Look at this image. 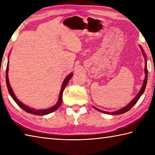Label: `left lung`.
Returning <instances> with one entry per match:
<instances>
[{"label": "left lung", "mask_w": 155, "mask_h": 155, "mask_svg": "<svg viewBox=\"0 0 155 155\" xmlns=\"http://www.w3.org/2000/svg\"><path fill=\"white\" fill-rule=\"evenodd\" d=\"M139 45V47H140V50H141L142 52V54H143V56H144V59H145V73H146L147 75H146V77H145V79L144 81L143 84H142V87L141 88L140 91L138 93V95L136 97L134 98V99L133 100L132 102H130L128 105L126 106L125 107H124L123 109H122V110H118V111H117L116 112H114V113H113L114 114H117V115L122 114L125 113V112H126V111H129L130 109H131L133 107V106H134L136 104V102L138 101V99H140V97L142 96V94L144 93V91H145V89H146L147 84V56H146V54H145V51H144L143 48H142L141 45Z\"/></svg>", "instance_id": "8db88e82"}]
</instances>
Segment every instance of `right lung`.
<instances>
[{
	"label": "right lung",
	"mask_w": 155,
	"mask_h": 155,
	"mask_svg": "<svg viewBox=\"0 0 155 155\" xmlns=\"http://www.w3.org/2000/svg\"><path fill=\"white\" fill-rule=\"evenodd\" d=\"M7 71H8V65L7 66ZM72 74H70V75L68 76L67 77H66V79L64 81L63 84H62V89H61V91H60V93L59 100H58V101L57 104L55 106H54V107H51L50 109H48V110H38V111H35V110H31V109H29V107H26V106L23 105L21 102H19V101H18V99H16V97H15V96L14 95L13 91H12L11 88V86H10V84H9V82H8V76L7 75L6 76V83H7V89H8V93H9V94H10V95L11 96V97L13 98V99L14 100L15 102H16V104L18 105H19L20 107H21L23 110H25V111L28 112V113H29V114H34V115H38V116H45V115L49 114L51 113V112L56 111L57 109L58 108L60 105H61L62 102V93H63V91H64V89H65L66 84H67L69 80L71 79V78H72Z\"/></svg>",
	"instance_id": "obj_1"
}]
</instances>
